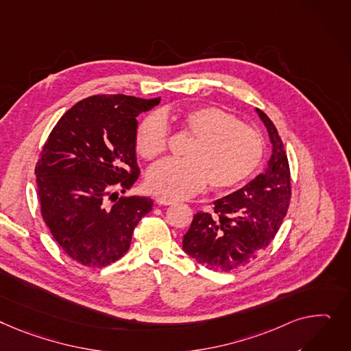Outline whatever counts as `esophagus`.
I'll use <instances>...</instances> for the list:
<instances>
[{"mask_svg": "<svg viewBox=\"0 0 351 351\" xmlns=\"http://www.w3.org/2000/svg\"><path fill=\"white\" fill-rule=\"evenodd\" d=\"M155 202H156L159 206H169V204H173V203H175L172 199H167V197H162V196L156 197Z\"/></svg>", "mask_w": 351, "mask_h": 351, "instance_id": "34e87169", "label": "esophagus"}]
</instances>
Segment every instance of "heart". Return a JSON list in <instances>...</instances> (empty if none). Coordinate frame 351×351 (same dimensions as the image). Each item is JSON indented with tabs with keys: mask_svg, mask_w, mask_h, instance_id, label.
Returning <instances> with one entry per match:
<instances>
[{
	"mask_svg": "<svg viewBox=\"0 0 351 351\" xmlns=\"http://www.w3.org/2000/svg\"><path fill=\"white\" fill-rule=\"evenodd\" d=\"M182 124L193 139L186 160H165L148 173V188L159 195L182 199L204 188L227 191L245 182L258 168L264 139L237 117L217 107H195L182 114ZM169 130L159 114H149L135 134L138 155L155 160L168 149Z\"/></svg>",
	"mask_w": 351,
	"mask_h": 351,
	"instance_id": "heart-1",
	"label": "heart"
}]
</instances>
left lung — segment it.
<instances>
[{
    "instance_id": "obj_1",
    "label": "left lung",
    "mask_w": 351,
    "mask_h": 351,
    "mask_svg": "<svg viewBox=\"0 0 351 351\" xmlns=\"http://www.w3.org/2000/svg\"><path fill=\"white\" fill-rule=\"evenodd\" d=\"M256 112L272 144L267 169L240 191L216 200L213 215L196 213L183 236L184 252L217 272L255 260L276 236L291 203V171L282 139L268 115L260 108Z\"/></svg>"
}]
</instances>
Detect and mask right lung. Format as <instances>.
Wrapping results in <instances>:
<instances>
[{"instance_id": "1", "label": "right lung", "mask_w": 351, "mask_h": 351, "mask_svg": "<svg viewBox=\"0 0 351 351\" xmlns=\"http://www.w3.org/2000/svg\"><path fill=\"white\" fill-rule=\"evenodd\" d=\"M159 101L87 97L62 115L43 145L35 167L43 221L59 247L84 267L120 260L134 228L152 210V199L119 197L114 189L125 193L138 179L135 119Z\"/></svg>"}]
</instances>
